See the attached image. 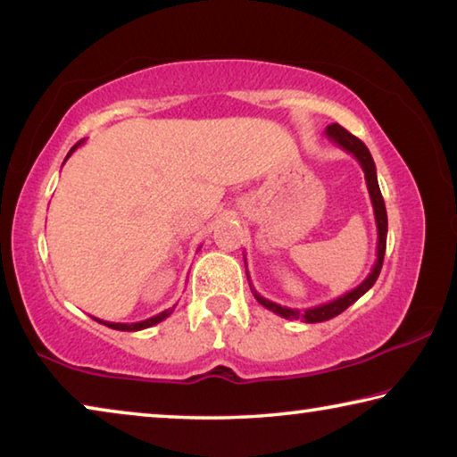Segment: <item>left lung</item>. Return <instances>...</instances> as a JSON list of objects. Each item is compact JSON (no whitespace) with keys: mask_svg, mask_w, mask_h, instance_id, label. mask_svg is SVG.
Wrapping results in <instances>:
<instances>
[{"mask_svg":"<svg viewBox=\"0 0 457 457\" xmlns=\"http://www.w3.org/2000/svg\"><path fill=\"white\" fill-rule=\"evenodd\" d=\"M324 135L328 137V141H332L335 145H338L340 149L351 153L354 159L359 161V165L362 169V173H365V181H367V189H369V195H370V204H373V212H375V223H377V260L373 264V270H370L369 276L362 280L357 288H353L351 292L343 294V296H338L335 300H330L327 304H319V306H312V308H304V311H296V308H288V306H280L272 303V300H268L264 296H260V294L252 288L253 292V298L258 300V303L268 308V311H272L274 314L282 316V319H300L304 322H324V320H330L338 316L340 312H345L346 308L351 304L357 303V300L362 296V294L369 292L373 288V284L377 282L378 274H381V268H383V258H385V247H386V210H385V201L381 195V189H378V181H377V169H375V161L370 157L369 149L365 146V143L357 138L354 135H351L349 130L343 129L340 125H328L327 130H324ZM245 276H247V268H245ZM247 280H250V276H247Z\"/></svg>","mask_w":457,"mask_h":457,"instance_id":"obj_1","label":"left lung"}]
</instances>
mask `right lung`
<instances>
[{"label": "right lung", "instance_id": "obj_1", "mask_svg": "<svg viewBox=\"0 0 457 457\" xmlns=\"http://www.w3.org/2000/svg\"><path fill=\"white\" fill-rule=\"evenodd\" d=\"M84 141H79L76 143L71 151H68V154H66V159L71 157V154L79 149V146L82 145ZM66 159H64V163H66ZM175 308V306H173ZM173 308H169V311H163V312H159V314H154V316H151V319H146V320H141V322H108V320H100V319H95L96 322H100V324H104V327H108V328H114V330H129V332H135V330H143V328H149V327H154V324H159L161 320H165L169 314L173 312Z\"/></svg>", "mask_w": 457, "mask_h": 457}]
</instances>
